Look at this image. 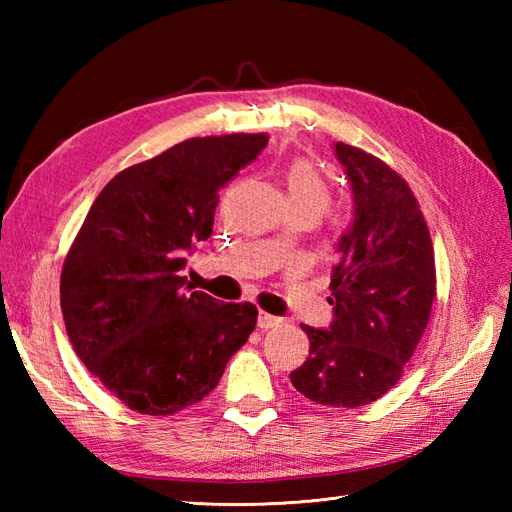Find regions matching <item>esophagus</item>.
Masks as SVG:
<instances>
[{
	"label": "esophagus",
	"instance_id": "34e87169",
	"mask_svg": "<svg viewBox=\"0 0 512 512\" xmlns=\"http://www.w3.org/2000/svg\"><path fill=\"white\" fill-rule=\"evenodd\" d=\"M279 323V319L277 317H273V314H268V312H259V317H257V325L262 330H270V328H275V325Z\"/></svg>",
	"mask_w": 512,
	"mask_h": 512
}]
</instances>
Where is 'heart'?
I'll use <instances>...</instances> for the list:
<instances>
[{"label":"heart","instance_id":"obj_1","mask_svg":"<svg viewBox=\"0 0 512 512\" xmlns=\"http://www.w3.org/2000/svg\"><path fill=\"white\" fill-rule=\"evenodd\" d=\"M284 187L292 209H306L317 217L332 202L330 182L308 160L290 162L288 169L284 171Z\"/></svg>","mask_w":512,"mask_h":512}]
</instances>
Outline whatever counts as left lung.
I'll use <instances>...</instances> for the list:
<instances>
[{
  "mask_svg": "<svg viewBox=\"0 0 512 512\" xmlns=\"http://www.w3.org/2000/svg\"><path fill=\"white\" fill-rule=\"evenodd\" d=\"M354 193V224L332 270L328 330L301 323L310 354L290 374L325 407H363L385 396L416 352L436 301L429 226L407 180L367 151L336 143Z\"/></svg>",
  "mask_w": 512,
  "mask_h": 512,
  "instance_id": "obj_1",
  "label": "left lung"
}]
</instances>
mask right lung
Here are the masks:
<instances>
[{
  "label": "right lung",
  "mask_w": 512,
  "mask_h": 512,
  "mask_svg": "<svg viewBox=\"0 0 512 512\" xmlns=\"http://www.w3.org/2000/svg\"><path fill=\"white\" fill-rule=\"evenodd\" d=\"M268 134L189 138L105 184L65 255L61 312L76 356L147 416H173L220 383L257 325L253 303H220L182 268L213 233L220 191Z\"/></svg>",
  "instance_id": "right-lung-1"
}]
</instances>
